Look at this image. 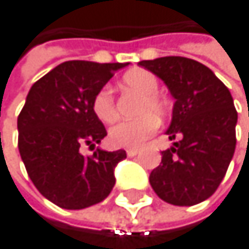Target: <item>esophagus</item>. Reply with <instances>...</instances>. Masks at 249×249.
Wrapping results in <instances>:
<instances>
[{
	"label": "esophagus",
	"mask_w": 249,
	"mask_h": 249,
	"mask_svg": "<svg viewBox=\"0 0 249 249\" xmlns=\"http://www.w3.org/2000/svg\"><path fill=\"white\" fill-rule=\"evenodd\" d=\"M140 152V149H127V155L128 157H136Z\"/></svg>",
	"instance_id": "esophagus-1"
}]
</instances>
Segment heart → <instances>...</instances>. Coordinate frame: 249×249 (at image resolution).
Returning <instances> with one entry per match:
<instances>
[{
	"mask_svg": "<svg viewBox=\"0 0 249 249\" xmlns=\"http://www.w3.org/2000/svg\"><path fill=\"white\" fill-rule=\"evenodd\" d=\"M122 87L142 95L137 115L140 118L134 121H124L116 124L109 131V139L112 145L118 148H140L149 137H152L160 122L156 119H162L167 115V106L157 92L160 88V82L148 70H133L122 77ZM92 110L95 116L104 122L112 124L118 118L115 107V100L109 88H103L97 92L92 100Z\"/></svg>",
	"mask_w": 249,
	"mask_h": 249,
	"instance_id": "1",
	"label": "heart"
}]
</instances>
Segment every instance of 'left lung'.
Listing matches in <instances>:
<instances>
[{
	"label": "left lung",
	"mask_w": 249,
	"mask_h": 249,
	"mask_svg": "<svg viewBox=\"0 0 249 249\" xmlns=\"http://www.w3.org/2000/svg\"><path fill=\"white\" fill-rule=\"evenodd\" d=\"M175 98L166 131L173 145L149 175L157 196L175 206L209 198L221 184L236 148L237 112L226 85L211 69L184 56L140 61Z\"/></svg>",
	"instance_id": "left-lung-1"
}]
</instances>
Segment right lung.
Wrapping results in <instances>:
<instances>
[{
  "instance_id": "1",
  "label": "right lung",
  "mask_w": 249,
  "mask_h": 249,
  "mask_svg": "<svg viewBox=\"0 0 249 249\" xmlns=\"http://www.w3.org/2000/svg\"><path fill=\"white\" fill-rule=\"evenodd\" d=\"M128 62L67 61L37 80L18 118L19 152L36 188L62 209H85L106 198L115 185V167L125 151L95 148L107 136L92 110V100L115 71Z\"/></svg>"
}]
</instances>
